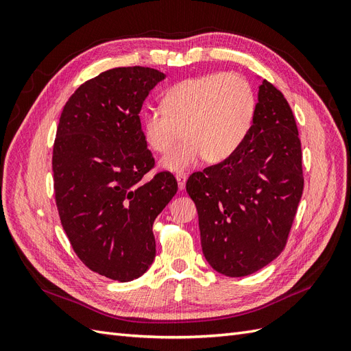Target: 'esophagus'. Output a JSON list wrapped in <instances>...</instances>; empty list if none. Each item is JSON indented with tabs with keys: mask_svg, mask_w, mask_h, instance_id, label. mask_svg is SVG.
<instances>
[{
	"mask_svg": "<svg viewBox=\"0 0 351 351\" xmlns=\"http://www.w3.org/2000/svg\"><path fill=\"white\" fill-rule=\"evenodd\" d=\"M177 183H178V190H184L186 189V182H187V174L186 173H178L176 176Z\"/></svg>",
	"mask_w": 351,
	"mask_h": 351,
	"instance_id": "esophagus-1",
	"label": "esophagus"
}]
</instances>
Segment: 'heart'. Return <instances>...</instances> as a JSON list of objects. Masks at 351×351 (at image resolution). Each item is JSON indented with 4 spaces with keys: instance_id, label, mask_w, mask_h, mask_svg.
Segmentation results:
<instances>
[{
    "instance_id": "heart-1",
    "label": "heart",
    "mask_w": 351,
    "mask_h": 351,
    "mask_svg": "<svg viewBox=\"0 0 351 351\" xmlns=\"http://www.w3.org/2000/svg\"><path fill=\"white\" fill-rule=\"evenodd\" d=\"M256 117V95L247 79L236 73H208L169 88L162 107L147 108L142 127L147 145L165 152L180 136L161 164L169 171H183L208 159L226 161L234 155L252 130Z\"/></svg>"
}]
</instances>
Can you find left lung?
Segmentation results:
<instances>
[{"mask_svg":"<svg viewBox=\"0 0 351 351\" xmlns=\"http://www.w3.org/2000/svg\"><path fill=\"white\" fill-rule=\"evenodd\" d=\"M302 143L284 95L259 86L256 117L240 149L186 183L205 259L226 277H246L284 250L303 193Z\"/></svg>","mask_w":351,"mask_h":351,"instance_id":"obj_1","label":"left lung"}]
</instances>
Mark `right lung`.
Here are the masks:
<instances>
[{"instance_id":"right-lung-1","label":"right lung","mask_w":351,"mask_h":351,"mask_svg":"<svg viewBox=\"0 0 351 351\" xmlns=\"http://www.w3.org/2000/svg\"><path fill=\"white\" fill-rule=\"evenodd\" d=\"M165 74L117 67L77 88L62 108L52 151L62 228L93 272L127 282L155 259V218L177 193L171 173L154 168L139 112Z\"/></svg>"}]
</instances>
